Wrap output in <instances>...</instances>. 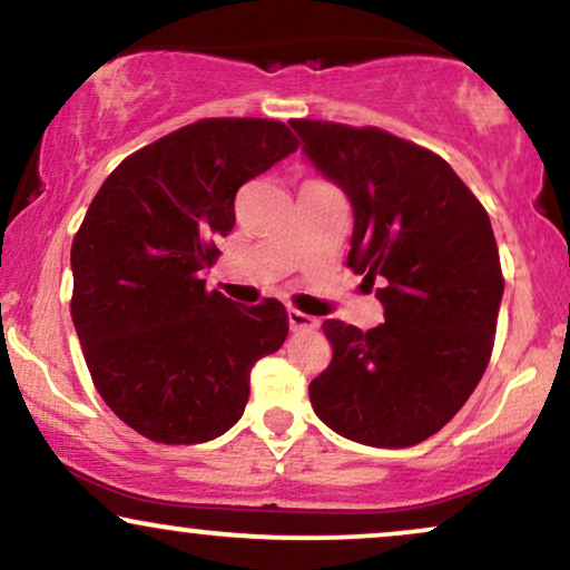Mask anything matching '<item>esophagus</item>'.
Segmentation results:
<instances>
[{
	"label": "esophagus",
	"mask_w": 570,
	"mask_h": 570,
	"mask_svg": "<svg viewBox=\"0 0 570 570\" xmlns=\"http://www.w3.org/2000/svg\"><path fill=\"white\" fill-rule=\"evenodd\" d=\"M287 322H291L293 333H312V330L320 327L317 317H308V314L296 312V308H291V312H287Z\"/></svg>",
	"instance_id": "34e87169"
}]
</instances>
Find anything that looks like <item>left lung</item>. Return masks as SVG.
<instances>
[{
	"mask_svg": "<svg viewBox=\"0 0 570 570\" xmlns=\"http://www.w3.org/2000/svg\"><path fill=\"white\" fill-rule=\"evenodd\" d=\"M301 150L354 210L348 266L385 279L383 325L327 320L333 362L314 412L356 444L404 449L439 433L483 377L504 279L489 214L435 153L381 129L291 121Z\"/></svg>",
	"mask_w": 570,
	"mask_h": 570,
	"instance_id": "1",
	"label": "left lung"
}]
</instances>
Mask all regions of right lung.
I'll use <instances>...</instances> for the list:
<instances>
[{
	"instance_id": "1",
	"label": "right lung",
	"mask_w": 570,
	"mask_h": 570,
	"mask_svg": "<svg viewBox=\"0 0 570 570\" xmlns=\"http://www.w3.org/2000/svg\"><path fill=\"white\" fill-rule=\"evenodd\" d=\"M296 137L269 118H206L160 137L102 181L70 248L73 327L105 404L158 444H203L248 404L250 367L287 338L279 301L206 291L235 195Z\"/></svg>"
}]
</instances>
